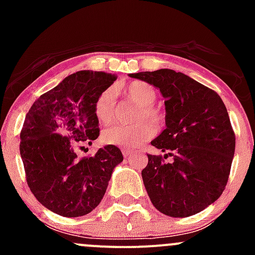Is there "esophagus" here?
Returning a JSON list of instances; mask_svg holds the SVG:
<instances>
[{
  "label": "esophagus",
  "mask_w": 255,
  "mask_h": 255,
  "mask_svg": "<svg viewBox=\"0 0 255 255\" xmlns=\"http://www.w3.org/2000/svg\"><path fill=\"white\" fill-rule=\"evenodd\" d=\"M122 154L125 158H128V156L133 155V154H134V151L130 150V149H122Z\"/></svg>",
  "instance_id": "obj_1"
}]
</instances>
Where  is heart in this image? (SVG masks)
<instances>
[{
    "mask_svg": "<svg viewBox=\"0 0 255 255\" xmlns=\"http://www.w3.org/2000/svg\"><path fill=\"white\" fill-rule=\"evenodd\" d=\"M122 91L128 101L139 107L137 112L138 121L145 117L156 126L163 123V115L156 107L153 106L154 102L156 101V91L151 85L144 81H132ZM116 115H117L116 91L110 87L104 90L97 97L95 102V116L101 125L107 126L115 121ZM152 124L148 121H142L132 126H113L102 132V140L106 144L121 146V148H135L154 137L155 127Z\"/></svg>",
    "mask_w": 255,
    "mask_h": 255,
    "instance_id": "1",
    "label": "heart"
}]
</instances>
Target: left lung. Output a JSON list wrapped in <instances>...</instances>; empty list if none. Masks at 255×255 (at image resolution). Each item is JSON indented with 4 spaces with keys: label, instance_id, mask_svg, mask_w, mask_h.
<instances>
[{
    "label": "left lung",
    "instance_id": "left-lung-1",
    "mask_svg": "<svg viewBox=\"0 0 255 255\" xmlns=\"http://www.w3.org/2000/svg\"><path fill=\"white\" fill-rule=\"evenodd\" d=\"M129 76L153 85L165 99L166 128L151 145L173 160L148 155L142 177L151 204L170 217L201 212L222 195L235 155L236 135L222 99L170 69Z\"/></svg>",
    "mask_w": 255,
    "mask_h": 255
}]
</instances>
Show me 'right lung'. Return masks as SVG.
I'll return each mask as SVG.
<instances>
[{"instance_id":"right-lung-1","label":"right lung","mask_w":255,"mask_h":255,"mask_svg":"<svg viewBox=\"0 0 255 255\" xmlns=\"http://www.w3.org/2000/svg\"><path fill=\"white\" fill-rule=\"evenodd\" d=\"M117 79L81 70L43 94L25 116L19 151L27 184L35 199L54 213L79 217L101 202L112 171L123 155L116 145L78 158L76 150L100 135L95 102Z\"/></svg>"}]
</instances>
